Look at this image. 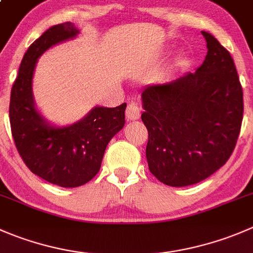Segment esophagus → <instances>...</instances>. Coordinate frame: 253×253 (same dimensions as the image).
<instances>
[{
    "mask_svg": "<svg viewBox=\"0 0 253 253\" xmlns=\"http://www.w3.org/2000/svg\"><path fill=\"white\" fill-rule=\"evenodd\" d=\"M126 116L128 120L139 119V116H141V109H139V106L137 105V102L134 101L128 102L126 109Z\"/></svg>",
    "mask_w": 253,
    "mask_h": 253,
    "instance_id": "obj_1",
    "label": "esophagus"
}]
</instances>
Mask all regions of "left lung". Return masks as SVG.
Listing matches in <instances>:
<instances>
[{
    "label": "left lung",
    "mask_w": 253,
    "mask_h": 253,
    "mask_svg": "<svg viewBox=\"0 0 253 253\" xmlns=\"http://www.w3.org/2000/svg\"><path fill=\"white\" fill-rule=\"evenodd\" d=\"M208 54L195 73L142 92L148 129L146 157L163 184L199 183L234 152L244 116V94L234 59L208 32Z\"/></svg>",
    "instance_id": "8db88e82"
}]
</instances>
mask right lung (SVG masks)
Segmentation results:
<instances>
[{"label":"right lung","mask_w":253,"mask_h":253,"mask_svg":"<svg viewBox=\"0 0 253 253\" xmlns=\"http://www.w3.org/2000/svg\"><path fill=\"white\" fill-rule=\"evenodd\" d=\"M78 33L72 22H65L34 41L22 59L9 101L12 137L19 156L32 173L63 188L80 186L96 175L107 144L124 127L126 110V102L117 107L97 106L67 127L50 126L37 111L32 94L37 59Z\"/></svg>","instance_id":"obj_1"}]
</instances>
